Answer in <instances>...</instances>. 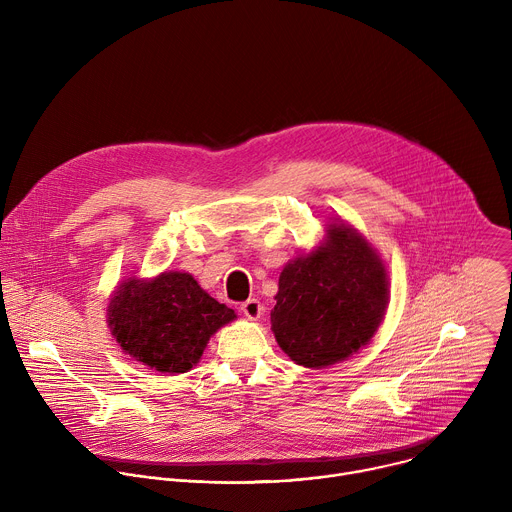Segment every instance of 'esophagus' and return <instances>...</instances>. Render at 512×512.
<instances>
[{
	"mask_svg": "<svg viewBox=\"0 0 512 512\" xmlns=\"http://www.w3.org/2000/svg\"><path fill=\"white\" fill-rule=\"evenodd\" d=\"M241 312H243L249 320H257V318L261 316V312H263V306L259 304V300L251 298V300H247V302L241 304Z\"/></svg>",
	"mask_w": 512,
	"mask_h": 512,
	"instance_id": "esophagus-1",
	"label": "esophagus"
}]
</instances>
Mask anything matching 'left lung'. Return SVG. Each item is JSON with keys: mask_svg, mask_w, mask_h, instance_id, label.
I'll list each match as a JSON object with an SVG mask.
<instances>
[{"mask_svg": "<svg viewBox=\"0 0 512 512\" xmlns=\"http://www.w3.org/2000/svg\"><path fill=\"white\" fill-rule=\"evenodd\" d=\"M387 273L373 247L346 225L279 275L271 330L281 350L308 369L348 358L377 332L387 308Z\"/></svg>", "mask_w": 512, "mask_h": 512, "instance_id": "1", "label": "left lung"}]
</instances>
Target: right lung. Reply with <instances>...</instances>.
<instances>
[{
    "mask_svg": "<svg viewBox=\"0 0 512 512\" xmlns=\"http://www.w3.org/2000/svg\"><path fill=\"white\" fill-rule=\"evenodd\" d=\"M235 318L231 308L180 271H166L152 281L131 277L109 304V326L121 348L170 375L190 371L208 338Z\"/></svg>",
    "mask_w": 512,
    "mask_h": 512,
    "instance_id": "1",
    "label": "right lung"
}]
</instances>
